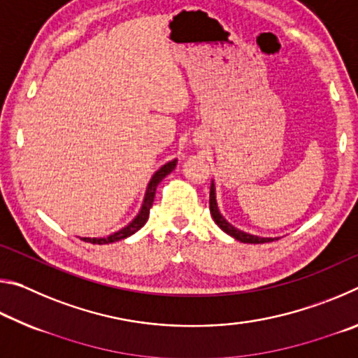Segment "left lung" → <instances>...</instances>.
Returning <instances> with one entry per match:
<instances>
[{
    "label": "left lung",
    "mask_w": 358,
    "mask_h": 358,
    "mask_svg": "<svg viewBox=\"0 0 358 358\" xmlns=\"http://www.w3.org/2000/svg\"><path fill=\"white\" fill-rule=\"evenodd\" d=\"M210 213H211V216H213V221L217 224V227H220L222 232H226L232 238L241 241V243H268V241L278 240L276 237L275 238H271V237H257V235L248 234V232H243V230L234 227L232 224H230L226 220V217L221 215L220 207H217L215 180L211 181V187H210Z\"/></svg>",
    "instance_id": "1"
}]
</instances>
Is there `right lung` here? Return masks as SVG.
Instances as JSON below:
<instances>
[{
  "label": "right lung",
  "instance_id": "obj_1",
  "mask_svg": "<svg viewBox=\"0 0 358 358\" xmlns=\"http://www.w3.org/2000/svg\"><path fill=\"white\" fill-rule=\"evenodd\" d=\"M177 162H178V159L169 161L153 173V177H151L150 183L147 186V191H145L142 207H141V210H138V213L134 216V220L126 224L124 227H121L120 230H117V232L107 235V237H83V238L80 237V240L88 241V243H93V245H108V243H115V241L128 238V237H131L132 234H136L137 230H141L145 226V222L148 221L150 208H151V205H153V201H155V194H156L157 185H159L161 181L164 180L167 175L173 171L175 167H177Z\"/></svg>",
  "mask_w": 358,
  "mask_h": 358
}]
</instances>
